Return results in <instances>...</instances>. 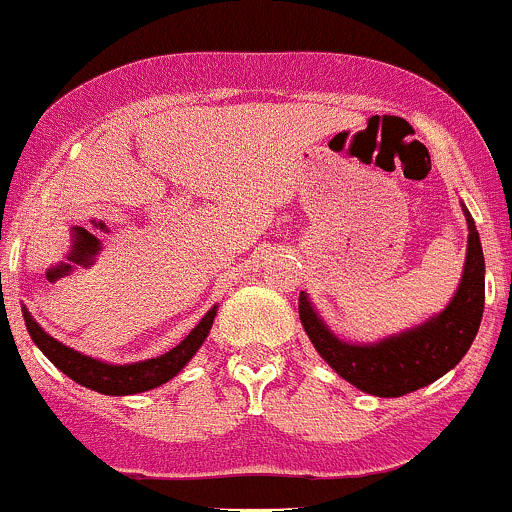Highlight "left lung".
<instances>
[{
  "instance_id": "8db88e82",
  "label": "left lung",
  "mask_w": 512,
  "mask_h": 512,
  "mask_svg": "<svg viewBox=\"0 0 512 512\" xmlns=\"http://www.w3.org/2000/svg\"><path fill=\"white\" fill-rule=\"evenodd\" d=\"M469 223L464 274L454 299L444 311L378 343H346L328 328L304 292L299 294V319L321 358L343 380L375 397H402L449 373L476 338L486 299V262L476 223Z\"/></svg>"
}]
</instances>
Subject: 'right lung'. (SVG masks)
<instances>
[{"label":"right lung","instance_id":"add662e5","mask_svg":"<svg viewBox=\"0 0 512 512\" xmlns=\"http://www.w3.org/2000/svg\"><path fill=\"white\" fill-rule=\"evenodd\" d=\"M21 311H24L26 331H29L31 341L39 346V351L46 355L61 373H66L68 378L75 380L78 385L102 392V395H137V392H147L169 383L174 375H179L181 370H184V365L196 355L198 348L206 341L208 333H211L218 306H213L176 348H171V351H166L164 355H157V358L139 360V363L127 365L105 363V360L90 358V355H83L73 351V348L63 346L61 341L48 336V333L36 324L34 316L29 314L26 306Z\"/></svg>","mask_w":512,"mask_h":512}]
</instances>
